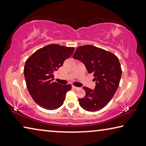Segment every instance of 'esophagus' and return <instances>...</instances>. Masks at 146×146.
<instances>
[{"instance_id": "esophagus-1", "label": "esophagus", "mask_w": 146, "mask_h": 146, "mask_svg": "<svg viewBox=\"0 0 146 146\" xmlns=\"http://www.w3.org/2000/svg\"><path fill=\"white\" fill-rule=\"evenodd\" d=\"M72 88L73 89H75V90H78V89H79V88L78 87H77V86H72Z\"/></svg>"}]
</instances>
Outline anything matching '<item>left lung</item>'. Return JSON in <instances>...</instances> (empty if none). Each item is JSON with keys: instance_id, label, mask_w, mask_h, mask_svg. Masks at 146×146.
Returning a JSON list of instances; mask_svg holds the SVG:
<instances>
[{"instance_id": "1", "label": "left lung", "mask_w": 146, "mask_h": 146, "mask_svg": "<svg viewBox=\"0 0 146 146\" xmlns=\"http://www.w3.org/2000/svg\"><path fill=\"white\" fill-rule=\"evenodd\" d=\"M73 57L84 64L88 72L94 73L96 81L94 90L83 87L86 95L78 99L80 106L90 112L102 109L110 102L119 86L122 71L118 58L91 45L78 47Z\"/></svg>"}]
</instances>
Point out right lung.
<instances>
[{
	"label": "right lung",
	"mask_w": 146,
	"mask_h": 146,
	"mask_svg": "<svg viewBox=\"0 0 146 146\" xmlns=\"http://www.w3.org/2000/svg\"><path fill=\"white\" fill-rule=\"evenodd\" d=\"M74 47L50 44L39 48L28 58L24 67L27 87L34 101L45 109L55 110L63 105L70 84L52 82L54 71L73 53Z\"/></svg>",
	"instance_id": "right-lung-1"
}]
</instances>
